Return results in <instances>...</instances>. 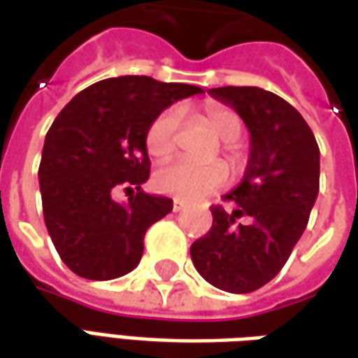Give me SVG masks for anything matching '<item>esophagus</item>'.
Listing matches in <instances>:
<instances>
[{
	"mask_svg": "<svg viewBox=\"0 0 358 358\" xmlns=\"http://www.w3.org/2000/svg\"><path fill=\"white\" fill-rule=\"evenodd\" d=\"M187 206V203L185 201H179V199H175L173 201V212H181Z\"/></svg>",
	"mask_w": 358,
	"mask_h": 358,
	"instance_id": "1",
	"label": "esophagus"
}]
</instances>
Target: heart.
Wrapping results in <instances>:
<instances>
[{
    "label": "heart",
    "instance_id": "1",
    "mask_svg": "<svg viewBox=\"0 0 358 358\" xmlns=\"http://www.w3.org/2000/svg\"><path fill=\"white\" fill-rule=\"evenodd\" d=\"M181 108L169 107L162 110L150 122L146 130V150L154 159L164 162L177 150V134L181 127ZM204 122L222 138V154L230 164L231 171L238 173L245 164V150L238 142L241 134V117L228 105L222 103H204ZM228 181V169L220 162L208 164H191V162H173L162 167L154 177L155 189L159 193L177 196L183 201H203L216 193Z\"/></svg>",
    "mask_w": 358,
    "mask_h": 358
}]
</instances>
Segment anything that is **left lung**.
I'll return each mask as SVG.
<instances>
[{
	"mask_svg": "<svg viewBox=\"0 0 358 358\" xmlns=\"http://www.w3.org/2000/svg\"><path fill=\"white\" fill-rule=\"evenodd\" d=\"M251 134L248 169L212 206V228L191 245L196 271L212 287L248 294L277 277L308 226L320 191V148L296 108L259 87H216Z\"/></svg>",
	"mask_w": 358,
	"mask_h": 358,
	"instance_id": "8db88e82",
	"label": "left lung"
}]
</instances>
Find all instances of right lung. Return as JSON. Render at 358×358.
Returning a JSON list of instances; mask_svg holds the SVG:
<instances>
[{
  "mask_svg": "<svg viewBox=\"0 0 358 358\" xmlns=\"http://www.w3.org/2000/svg\"><path fill=\"white\" fill-rule=\"evenodd\" d=\"M196 85L148 76L108 78L80 91L46 134L38 181L44 224L60 259L76 275L110 280L130 273L144 253L148 228L173 201L142 191L150 177L146 130ZM133 193L128 203L114 194Z\"/></svg>",
  "mask_w": 358,
  "mask_h": 358,
  "instance_id": "1",
  "label": "right lung"
}]
</instances>
